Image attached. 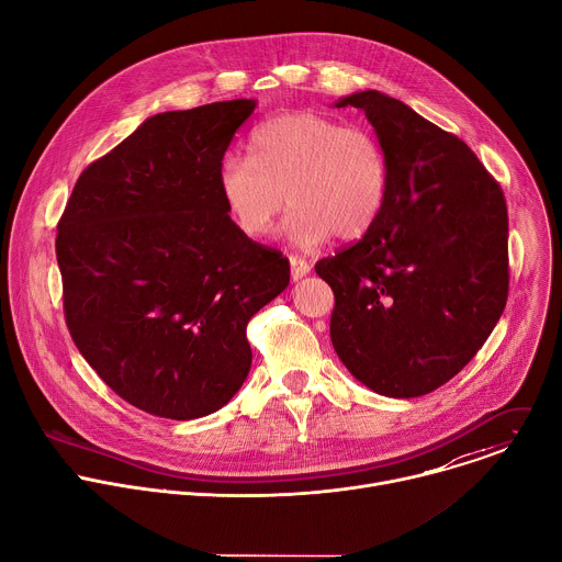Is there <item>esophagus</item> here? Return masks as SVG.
<instances>
[{
  "instance_id": "1",
  "label": "esophagus",
  "mask_w": 562,
  "mask_h": 562,
  "mask_svg": "<svg viewBox=\"0 0 562 562\" xmlns=\"http://www.w3.org/2000/svg\"><path fill=\"white\" fill-rule=\"evenodd\" d=\"M289 265H291V280H293V282L302 280V278H304V276L311 271L308 262L300 260L297 256H291V258H289Z\"/></svg>"
}]
</instances>
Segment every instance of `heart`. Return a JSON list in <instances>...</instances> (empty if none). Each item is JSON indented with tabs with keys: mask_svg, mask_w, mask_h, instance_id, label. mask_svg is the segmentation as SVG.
I'll use <instances>...</instances> for the list:
<instances>
[{
	"mask_svg": "<svg viewBox=\"0 0 562 562\" xmlns=\"http://www.w3.org/2000/svg\"><path fill=\"white\" fill-rule=\"evenodd\" d=\"M217 187L239 233L265 237L289 202L286 239L315 249L331 235L349 243L371 228L386 198L389 165L371 131L289 113L254 131L251 155L222 159Z\"/></svg>",
	"mask_w": 562,
	"mask_h": 562,
	"instance_id": "1",
	"label": "heart"
}]
</instances>
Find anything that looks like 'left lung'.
Returning a JSON list of instances; mask_svg holds the SVG:
<instances>
[{
  "mask_svg": "<svg viewBox=\"0 0 562 562\" xmlns=\"http://www.w3.org/2000/svg\"><path fill=\"white\" fill-rule=\"evenodd\" d=\"M386 153L389 189L362 239L315 265L336 295L331 342L371 391L418 397L485 345L509 289L507 204L471 148L380 91L340 98Z\"/></svg>",
  "mask_w": 562,
  "mask_h": 562,
  "instance_id": "left-lung-1",
  "label": "left lung"
}]
</instances>
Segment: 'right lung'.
Masks as SVG:
<instances>
[{
  "label": "right lung",
  "mask_w": 562,
  "mask_h": 562,
  "mask_svg": "<svg viewBox=\"0 0 562 562\" xmlns=\"http://www.w3.org/2000/svg\"><path fill=\"white\" fill-rule=\"evenodd\" d=\"M256 100L144 120L79 176L55 254L70 338L133 407L171 420L222 409L251 369L249 319L289 262L239 233L217 187Z\"/></svg>",
  "instance_id": "obj_1"
}]
</instances>
